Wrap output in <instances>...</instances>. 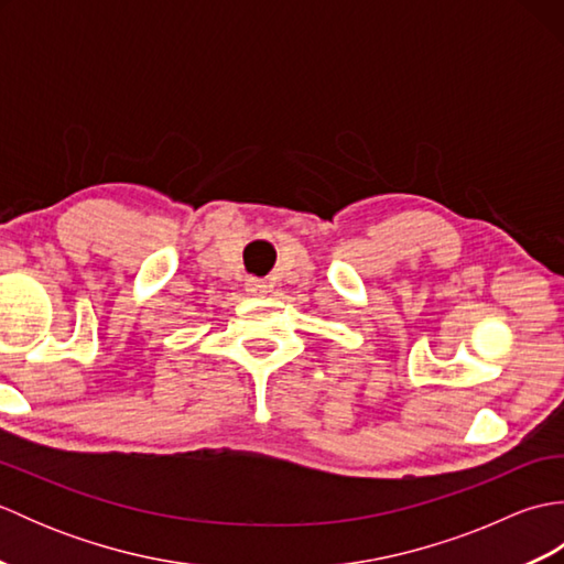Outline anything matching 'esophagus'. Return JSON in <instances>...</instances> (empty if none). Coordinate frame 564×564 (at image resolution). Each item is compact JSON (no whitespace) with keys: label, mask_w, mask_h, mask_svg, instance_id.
<instances>
[{"label":"esophagus","mask_w":564,"mask_h":564,"mask_svg":"<svg viewBox=\"0 0 564 564\" xmlns=\"http://www.w3.org/2000/svg\"><path fill=\"white\" fill-rule=\"evenodd\" d=\"M245 291H247L249 295H261V293H267V291H269V285L263 283L261 279H247V283H245Z\"/></svg>","instance_id":"34e87169"}]
</instances>
